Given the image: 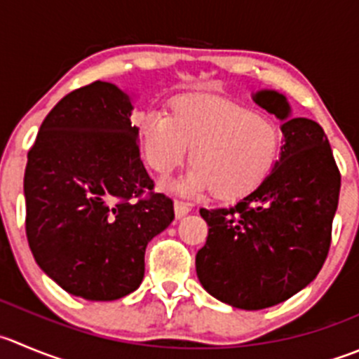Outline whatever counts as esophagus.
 <instances>
[{
	"label": "esophagus",
	"instance_id": "obj_1",
	"mask_svg": "<svg viewBox=\"0 0 359 359\" xmlns=\"http://www.w3.org/2000/svg\"><path fill=\"white\" fill-rule=\"evenodd\" d=\"M173 210H175V217L177 219H182L184 215H187L191 212V205L187 203V201L175 200V203H173Z\"/></svg>",
	"mask_w": 359,
	"mask_h": 359
}]
</instances>
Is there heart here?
<instances>
[{"mask_svg":"<svg viewBox=\"0 0 359 359\" xmlns=\"http://www.w3.org/2000/svg\"><path fill=\"white\" fill-rule=\"evenodd\" d=\"M145 161L161 177L187 158L193 168L175 184L180 193L233 201L264 182L277 165L283 131L270 117L215 95H180L170 114L149 110L138 119Z\"/></svg>","mask_w":359,"mask_h":359,"instance_id":"1","label":"heart"}]
</instances>
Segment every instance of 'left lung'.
Masks as SVG:
<instances>
[{
  "label": "left lung",
  "mask_w": 359,
  "mask_h": 359,
  "mask_svg": "<svg viewBox=\"0 0 359 359\" xmlns=\"http://www.w3.org/2000/svg\"><path fill=\"white\" fill-rule=\"evenodd\" d=\"M252 100L283 121L279 161L235 207L201 208L208 236L196 254L203 290L243 311L273 307L316 279L328 256L340 193V172L323 128L291 116L286 96L272 89L254 93Z\"/></svg>",
  "instance_id": "1"
}]
</instances>
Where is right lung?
<instances>
[{
	"instance_id": "right-lung-1",
	"label": "right lung",
	"mask_w": 359,
	"mask_h": 359,
	"mask_svg": "<svg viewBox=\"0 0 359 359\" xmlns=\"http://www.w3.org/2000/svg\"><path fill=\"white\" fill-rule=\"evenodd\" d=\"M133 103L102 80L75 89L48 112L27 152L26 235L34 261L62 290L91 302L138 290L147 243L175 217L140 159Z\"/></svg>"
}]
</instances>
